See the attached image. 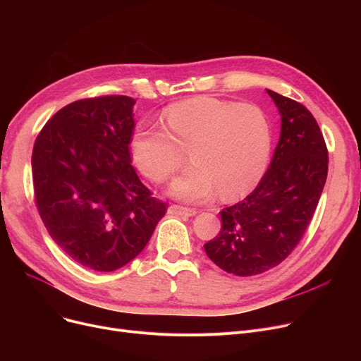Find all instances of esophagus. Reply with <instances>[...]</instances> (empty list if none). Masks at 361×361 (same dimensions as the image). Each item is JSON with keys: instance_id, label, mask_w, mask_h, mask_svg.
Returning <instances> with one entry per match:
<instances>
[{"instance_id": "1", "label": "esophagus", "mask_w": 361, "mask_h": 361, "mask_svg": "<svg viewBox=\"0 0 361 361\" xmlns=\"http://www.w3.org/2000/svg\"><path fill=\"white\" fill-rule=\"evenodd\" d=\"M168 212L173 215H178V216H193V215H196L197 211L195 209V207H187V206H181V204H171Z\"/></svg>"}]
</instances>
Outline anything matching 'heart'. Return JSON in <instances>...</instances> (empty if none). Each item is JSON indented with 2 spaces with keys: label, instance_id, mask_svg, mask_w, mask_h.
Listing matches in <instances>:
<instances>
[{
  "label": "heart",
  "instance_id": "heart-1",
  "mask_svg": "<svg viewBox=\"0 0 361 361\" xmlns=\"http://www.w3.org/2000/svg\"><path fill=\"white\" fill-rule=\"evenodd\" d=\"M164 120L168 131L137 128L131 150L142 173L162 184L181 168V150L190 149L193 165L171 185L174 196L202 202L221 192L224 199H237L262 180L272 150V130L260 108L199 97L171 105Z\"/></svg>",
  "mask_w": 361,
  "mask_h": 361
}]
</instances>
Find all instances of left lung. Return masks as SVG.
<instances>
[{
	"label": "left lung",
	"mask_w": 361,
	"mask_h": 361,
	"mask_svg": "<svg viewBox=\"0 0 361 361\" xmlns=\"http://www.w3.org/2000/svg\"><path fill=\"white\" fill-rule=\"evenodd\" d=\"M281 112V137L267 173L244 200L221 211V231L204 252L238 276L267 272L305 235L328 176V147L312 112L268 90Z\"/></svg>",
	"instance_id": "left-lung-1"
}]
</instances>
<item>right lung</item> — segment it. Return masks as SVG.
Returning <instances> with one entry per match:
<instances>
[{
    "label": "right lung",
    "instance_id": "add662e5",
    "mask_svg": "<svg viewBox=\"0 0 361 361\" xmlns=\"http://www.w3.org/2000/svg\"><path fill=\"white\" fill-rule=\"evenodd\" d=\"M135 104L124 94L71 102L35 140L37 211L56 245L87 269L124 267L166 212V203L152 196L131 165Z\"/></svg>",
    "mask_w": 361,
    "mask_h": 361
}]
</instances>
